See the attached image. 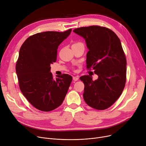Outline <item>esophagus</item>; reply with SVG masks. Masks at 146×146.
Returning a JSON list of instances; mask_svg holds the SVG:
<instances>
[{"label": "esophagus", "mask_w": 146, "mask_h": 146, "mask_svg": "<svg viewBox=\"0 0 146 146\" xmlns=\"http://www.w3.org/2000/svg\"><path fill=\"white\" fill-rule=\"evenodd\" d=\"M73 79L74 81H78L79 80V78L77 76H73Z\"/></svg>", "instance_id": "obj_1"}]
</instances>
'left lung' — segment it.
Listing matches in <instances>:
<instances>
[{"instance_id": "1", "label": "left lung", "mask_w": 146, "mask_h": 146, "mask_svg": "<svg viewBox=\"0 0 146 146\" xmlns=\"http://www.w3.org/2000/svg\"><path fill=\"white\" fill-rule=\"evenodd\" d=\"M73 32L83 37L88 52L87 68H93L98 78L80 77L84 84L83 98L90 107L104 110L121 96L126 78V60L120 39L112 30L100 27H80Z\"/></svg>"}]
</instances>
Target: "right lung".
Masks as SVG:
<instances>
[{"label": "right lung", "mask_w": 146, "mask_h": 146, "mask_svg": "<svg viewBox=\"0 0 146 146\" xmlns=\"http://www.w3.org/2000/svg\"><path fill=\"white\" fill-rule=\"evenodd\" d=\"M46 31L28 38L21 45L16 70L20 90L35 108L49 112L62 104L72 81L63 74L54 79L50 64L55 62L59 45L70 34Z\"/></svg>", "instance_id": "right-lung-1"}]
</instances>
